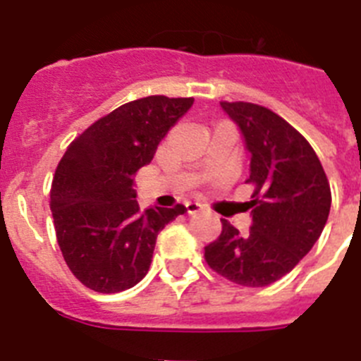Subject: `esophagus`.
Instances as JSON below:
<instances>
[{
	"instance_id": "esophagus-1",
	"label": "esophagus",
	"mask_w": 361,
	"mask_h": 361,
	"mask_svg": "<svg viewBox=\"0 0 361 361\" xmlns=\"http://www.w3.org/2000/svg\"><path fill=\"white\" fill-rule=\"evenodd\" d=\"M204 206L200 202H186V212L188 215H195V213L202 212Z\"/></svg>"
}]
</instances>
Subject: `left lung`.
<instances>
[{
  "mask_svg": "<svg viewBox=\"0 0 361 361\" xmlns=\"http://www.w3.org/2000/svg\"><path fill=\"white\" fill-rule=\"evenodd\" d=\"M250 152L255 184L251 228L240 235L228 220L204 247L213 271L238 286L266 288L286 276L320 238L331 188L320 159L291 124L253 103H220Z\"/></svg>",
  "mask_w": 361,
  "mask_h": 361,
  "instance_id": "1",
  "label": "left lung"
}]
</instances>
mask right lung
I'll list each match as a JSON object with an SVG mask.
<instances>
[{
    "label": "right lung",
    "mask_w": 361,
    "mask_h": 361,
    "mask_svg": "<svg viewBox=\"0 0 361 361\" xmlns=\"http://www.w3.org/2000/svg\"><path fill=\"white\" fill-rule=\"evenodd\" d=\"M193 97L149 95L95 121L68 146L50 190L57 244L75 279L97 293H119L146 276L157 235L184 206L139 209L133 175Z\"/></svg>",
    "instance_id": "right-lung-1"
}]
</instances>
